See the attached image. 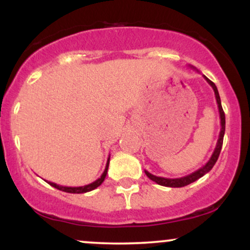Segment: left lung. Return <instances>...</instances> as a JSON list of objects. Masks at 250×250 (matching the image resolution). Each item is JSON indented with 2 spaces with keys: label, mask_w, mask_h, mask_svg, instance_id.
I'll return each instance as SVG.
<instances>
[{
  "label": "left lung",
  "mask_w": 250,
  "mask_h": 250,
  "mask_svg": "<svg viewBox=\"0 0 250 250\" xmlns=\"http://www.w3.org/2000/svg\"><path fill=\"white\" fill-rule=\"evenodd\" d=\"M205 77V80L207 81L210 87L213 88L214 94H215V99H216V103L217 107H219V113H220V125H221V129H220V134H219V140H217L216 147H215L213 154H211L210 159L208 160V162L206 163L203 167H201L200 169H197L196 171L194 173L186 175L183 177H179V179H167V177H161V176H155V175L150 174L149 171L145 170V173L147 176L154 182H156L157 185L160 186H165V187H171V188H180V187H185V186L190 185V183L195 182L196 180H199L200 177H202L203 175H206L209 171L211 170V168L214 167V165L216 163L217 159H219V155L221 153V148H222V143H223V136H225V130H226V116H225V111H223L222 105H221V99L219 95V90H217L216 85H215L214 82H211L208 77Z\"/></svg>",
  "instance_id": "1"
}]
</instances>
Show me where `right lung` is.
<instances>
[{
    "label": "right lung",
    "mask_w": 250,
    "mask_h": 250,
    "mask_svg": "<svg viewBox=\"0 0 250 250\" xmlns=\"http://www.w3.org/2000/svg\"><path fill=\"white\" fill-rule=\"evenodd\" d=\"M109 160H110V156L108 157L107 165H105L104 171H103V173H102L101 177H99V179H97L96 181H94V182L89 183V185L81 186V187H65V186H60V185H56V183H54V182H50V181H47V183H49L51 187L59 189V190L65 191V193L82 194V193H87V191H91V190H94V189H96L97 187H99V186H101L102 182L105 179V176H107V171H108V167H109Z\"/></svg>",
    "instance_id": "right-lung-1"
}]
</instances>
